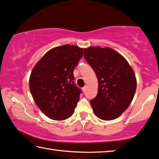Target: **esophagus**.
Wrapping results in <instances>:
<instances>
[{"label": "esophagus", "instance_id": "esophagus-1", "mask_svg": "<svg viewBox=\"0 0 159 159\" xmlns=\"http://www.w3.org/2000/svg\"><path fill=\"white\" fill-rule=\"evenodd\" d=\"M82 91H83V92H86L87 91V87H83L82 88Z\"/></svg>", "mask_w": 159, "mask_h": 159}]
</instances>
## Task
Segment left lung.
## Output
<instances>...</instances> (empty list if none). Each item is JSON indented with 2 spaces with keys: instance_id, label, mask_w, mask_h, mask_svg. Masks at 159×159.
<instances>
[{
  "instance_id": "1",
  "label": "left lung",
  "mask_w": 159,
  "mask_h": 159,
  "mask_svg": "<svg viewBox=\"0 0 159 159\" xmlns=\"http://www.w3.org/2000/svg\"><path fill=\"white\" fill-rule=\"evenodd\" d=\"M84 56L98 79L97 95L90 101L94 114L105 121L118 118L135 94L136 79L133 69L120 53L111 48H84Z\"/></svg>"
}]
</instances>
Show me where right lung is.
Returning a JSON list of instances; mask_svg holds the SVG:
<instances>
[{
    "mask_svg": "<svg viewBox=\"0 0 159 159\" xmlns=\"http://www.w3.org/2000/svg\"><path fill=\"white\" fill-rule=\"evenodd\" d=\"M83 49L64 45L48 51L32 70L29 88L35 104L53 120H64L74 113L81 91L75 86L73 71Z\"/></svg>",
    "mask_w": 159,
    "mask_h": 159,
    "instance_id": "obj_1",
    "label": "right lung"
}]
</instances>
